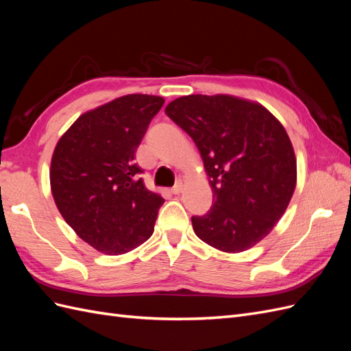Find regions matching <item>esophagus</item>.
Instances as JSON below:
<instances>
[{"label": "esophagus", "mask_w": 351, "mask_h": 351, "mask_svg": "<svg viewBox=\"0 0 351 351\" xmlns=\"http://www.w3.org/2000/svg\"><path fill=\"white\" fill-rule=\"evenodd\" d=\"M171 192H173V195H180L183 192V183L182 182H178L173 189H171Z\"/></svg>", "instance_id": "1"}]
</instances>
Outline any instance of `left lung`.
I'll return each instance as SVG.
<instances>
[{"label": "left lung", "mask_w": 351, "mask_h": 351, "mask_svg": "<svg viewBox=\"0 0 351 351\" xmlns=\"http://www.w3.org/2000/svg\"><path fill=\"white\" fill-rule=\"evenodd\" d=\"M165 114L192 137L204 159L214 204L192 217L196 236L226 253L267 237L284 215L297 183L289 134L263 105L232 95H189Z\"/></svg>", "instance_id": "1"}]
</instances>
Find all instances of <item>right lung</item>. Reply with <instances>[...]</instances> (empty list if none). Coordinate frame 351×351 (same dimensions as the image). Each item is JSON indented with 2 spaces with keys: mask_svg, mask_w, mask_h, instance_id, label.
Here are the masks:
<instances>
[{
  "mask_svg": "<svg viewBox=\"0 0 351 351\" xmlns=\"http://www.w3.org/2000/svg\"><path fill=\"white\" fill-rule=\"evenodd\" d=\"M164 98L132 93L82 114L60 137L49 183L62 218L93 249L123 254L152 236L161 195L145 187L134 154Z\"/></svg>",
  "mask_w": 351,
  "mask_h": 351,
  "instance_id": "right-lung-1",
  "label": "right lung"
}]
</instances>
